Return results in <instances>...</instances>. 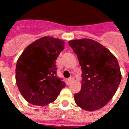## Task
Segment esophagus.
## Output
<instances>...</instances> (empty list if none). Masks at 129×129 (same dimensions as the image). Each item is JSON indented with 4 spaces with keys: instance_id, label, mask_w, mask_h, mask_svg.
<instances>
[{
    "instance_id": "1",
    "label": "esophagus",
    "mask_w": 129,
    "mask_h": 129,
    "mask_svg": "<svg viewBox=\"0 0 129 129\" xmlns=\"http://www.w3.org/2000/svg\"><path fill=\"white\" fill-rule=\"evenodd\" d=\"M74 77H72V76L70 77V78L68 79V83H71L73 80H74Z\"/></svg>"
}]
</instances>
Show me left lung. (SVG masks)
I'll return each mask as SVG.
<instances>
[{"label":"left lung","instance_id":"8db88e82","mask_svg":"<svg viewBox=\"0 0 129 129\" xmlns=\"http://www.w3.org/2000/svg\"><path fill=\"white\" fill-rule=\"evenodd\" d=\"M82 69V88L74 94L75 102L84 110H96L110 101L121 80L118 61L97 41L89 39L68 42Z\"/></svg>","mask_w":129,"mask_h":129}]
</instances>
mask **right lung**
Here are the masks:
<instances>
[{
	"mask_svg": "<svg viewBox=\"0 0 129 129\" xmlns=\"http://www.w3.org/2000/svg\"><path fill=\"white\" fill-rule=\"evenodd\" d=\"M64 41L43 37L23 51L16 66V82L22 96L33 105L45 106L56 100L66 86L57 76L55 62Z\"/></svg>",
	"mask_w": 129,
	"mask_h": 129,
	"instance_id": "add662e5",
	"label": "right lung"
}]
</instances>
